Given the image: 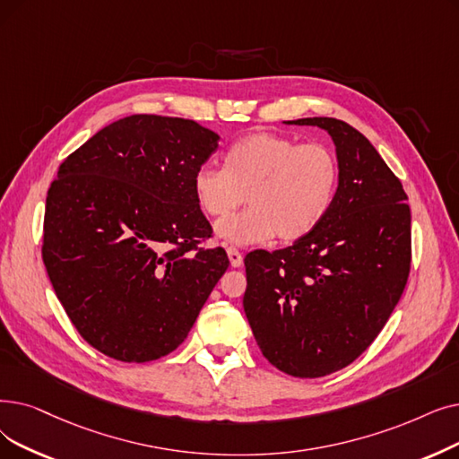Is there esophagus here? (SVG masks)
I'll use <instances>...</instances> for the list:
<instances>
[{
	"label": "esophagus",
	"instance_id": "obj_1",
	"mask_svg": "<svg viewBox=\"0 0 459 459\" xmlns=\"http://www.w3.org/2000/svg\"><path fill=\"white\" fill-rule=\"evenodd\" d=\"M227 256H229V261H230V266L232 268H240L242 266V253L238 251L236 247H229L227 249Z\"/></svg>",
	"mask_w": 459,
	"mask_h": 459
}]
</instances>
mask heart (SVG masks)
<instances>
[{
    "label": "heart",
    "instance_id": "heart-1",
    "mask_svg": "<svg viewBox=\"0 0 459 459\" xmlns=\"http://www.w3.org/2000/svg\"><path fill=\"white\" fill-rule=\"evenodd\" d=\"M337 178V161L326 146L255 133L227 150L223 169H198L193 189L212 217L229 213L246 195L249 208L217 221L215 236L232 246H255L273 236L294 242L315 230L332 206Z\"/></svg>",
    "mask_w": 459,
    "mask_h": 459
}]
</instances>
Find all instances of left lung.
<instances>
[{
	"label": "left lung",
	"instance_id": "obj_1",
	"mask_svg": "<svg viewBox=\"0 0 459 459\" xmlns=\"http://www.w3.org/2000/svg\"><path fill=\"white\" fill-rule=\"evenodd\" d=\"M330 134L337 189L307 236L246 258L244 311L266 360L292 377L354 362L383 330L407 285L411 210L402 182L368 138L335 117H302Z\"/></svg>",
	"mask_w": 459,
	"mask_h": 459
}]
</instances>
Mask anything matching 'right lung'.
Segmentation results:
<instances>
[{
  "label": "right lung",
  "instance_id": "1",
  "mask_svg": "<svg viewBox=\"0 0 459 459\" xmlns=\"http://www.w3.org/2000/svg\"><path fill=\"white\" fill-rule=\"evenodd\" d=\"M219 134L193 119L134 114L95 133L47 196L43 261L84 340L122 362L180 347L229 268L193 189Z\"/></svg>",
  "mask_w": 459,
  "mask_h": 459
}]
</instances>
